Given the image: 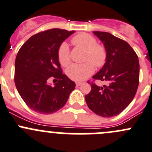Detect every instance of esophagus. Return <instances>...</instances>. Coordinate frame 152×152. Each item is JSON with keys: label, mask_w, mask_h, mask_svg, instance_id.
Returning a JSON list of instances; mask_svg holds the SVG:
<instances>
[{"label": "esophagus", "mask_w": 152, "mask_h": 152, "mask_svg": "<svg viewBox=\"0 0 152 152\" xmlns=\"http://www.w3.org/2000/svg\"><path fill=\"white\" fill-rule=\"evenodd\" d=\"M76 86H78V87H79V86H81V85H82V83H81V82H76Z\"/></svg>", "instance_id": "1"}]
</instances>
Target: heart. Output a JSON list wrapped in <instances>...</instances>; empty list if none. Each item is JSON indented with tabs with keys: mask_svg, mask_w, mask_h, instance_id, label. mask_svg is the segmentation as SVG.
Segmentation results:
<instances>
[{
	"mask_svg": "<svg viewBox=\"0 0 152 152\" xmlns=\"http://www.w3.org/2000/svg\"><path fill=\"white\" fill-rule=\"evenodd\" d=\"M72 42L85 50V61H90L96 67H102L105 63L107 53L102 45H98L94 37L87 33H81L73 37ZM60 64L67 66L70 62V51L67 43L63 42L58 51ZM89 62L84 64H73L66 70L67 77L75 82H83L94 72V67Z\"/></svg>",
	"mask_w": 152,
	"mask_h": 152,
	"instance_id": "heart-1",
	"label": "heart"
}]
</instances>
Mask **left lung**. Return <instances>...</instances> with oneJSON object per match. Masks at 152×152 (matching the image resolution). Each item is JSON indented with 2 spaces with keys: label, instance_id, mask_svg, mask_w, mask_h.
Instances as JSON below:
<instances>
[{
  "label": "left lung",
  "instance_id": "obj_1",
  "mask_svg": "<svg viewBox=\"0 0 152 152\" xmlns=\"http://www.w3.org/2000/svg\"><path fill=\"white\" fill-rule=\"evenodd\" d=\"M93 33L103 43L107 53L104 65L93 78L108 82L109 85L99 87L92 83L85 101L96 115L110 118L120 114L135 96L140 73L138 57L123 39L108 32Z\"/></svg>",
  "mask_w": 152,
  "mask_h": 152
}]
</instances>
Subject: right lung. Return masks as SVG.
I'll return each mask as SVG.
<instances>
[{"label": "right lung", "mask_w": 152, "mask_h": 152, "mask_svg": "<svg viewBox=\"0 0 152 152\" xmlns=\"http://www.w3.org/2000/svg\"><path fill=\"white\" fill-rule=\"evenodd\" d=\"M75 31L52 28L33 35L17 54L15 83L29 108L41 114L58 111L66 104L76 84L61 72L58 51ZM50 77L59 78L52 87Z\"/></svg>", "instance_id": "add662e5"}]
</instances>
